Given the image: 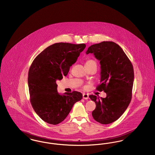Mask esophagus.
Here are the masks:
<instances>
[{
    "label": "esophagus",
    "mask_w": 155,
    "mask_h": 155,
    "mask_svg": "<svg viewBox=\"0 0 155 155\" xmlns=\"http://www.w3.org/2000/svg\"><path fill=\"white\" fill-rule=\"evenodd\" d=\"M82 97L84 99H88L89 98V95L87 94H82Z\"/></svg>",
    "instance_id": "34e87169"
}]
</instances>
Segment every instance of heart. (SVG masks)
<instances>
[{
	"label": "heart",
	"mask_w": 155,
	"mask_h": 155,
	"mask_svg": "<svg viewBox=\"0 0 155 155\" xmlns=\"http://www.w3.org/2000/svg\"><path fill=\"white\" fill-rule=\"evenodd\" d=\"M94 64L97 65L96 61L94 60H89L88 61H87L86 63H85V66H92V65H94Z\"/></svg>",
	"instance_id": "b5f03b06"
}]
</instances>
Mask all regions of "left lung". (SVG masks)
Listing matches in <instances>:
<instances>
[{"mask_svg":"<svg viewBox=\"0 0 155 155\" xmlns=\"http://www.w3.org/2000/svg\"><path fill=\"white\" fill-rule=\"evenodd\" d=\"M86 53H93L100 61L101 84L96 89L106 94L105 98L89 96L96 103L92 115L101 124H110L121 116L131 101L133 64L121 48L111 41L92 45Z\"/></svg>","mask_w":155,"mask_h":155,"instance_id":"8db88e82","label":"left lung"}]
</instances>
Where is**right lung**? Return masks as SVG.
Returning a JSON list of instances; mask_svg holds the SVG:
<instances>
[{"instance_id": "1", "label": "right lung", "mask_w": 155, "mask_h": 155, "mask_svg": "<svg viewBox=\"0 0 155 155\" xmlns=\"http://www.w3.org/2000/svg\"><path fill=\"white\" fill-rule=\"evenodd\" d=\"M84 44L56 43L40 53L32 63L28 75L30 102L35 113L47 123L56 125L69 114L75 103L82 98L73 91L60 95L56 80L66 76L81 52Z\"/></svg>"}]
</instances>
